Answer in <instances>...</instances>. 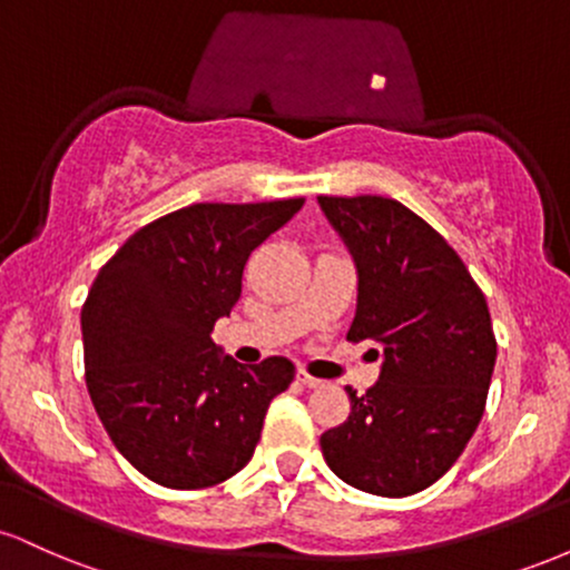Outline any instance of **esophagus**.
Instances as JSON below:
<instances>
[{"label":"esophagus","instance_id":"34e87169","mask_svg":"<svg viewBox=\"0 0 570 570\" xmlns=\"http://www.w3.org/2000/svg\"><path fill=\"white\" fill-rule=\"evenodd\" d=\"M297 381H299V383H303V385H305V389H322V385H324V381H318V377L307 375V372H303V370H299V372H297Z\"/></svg>","mask_w":570,"mask_h":570}]
</instances>
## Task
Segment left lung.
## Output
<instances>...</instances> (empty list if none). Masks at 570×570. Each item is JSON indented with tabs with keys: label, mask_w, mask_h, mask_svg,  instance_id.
Masks as SVG:
<instances>
[{
	"label": "left lung",
	"mask_w": 570,
	"mask_h": 570,
	"mask_svg": "<svg viewBox=\"0 0 570 570\" xmlns=\"http://www.w3.org/2000/svg\"><path fill=\"white\" fill-rule=\"evenodd\" d=\"M356 265L348 340H372L381 375L322 434L326 466L364 493L402 499L434 485L485 412L495 337L485 294L434 227L381 195L318 198Z\"/></svg>",
	"instance_id": "left-lung-1"
}]
</instances>
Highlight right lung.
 Instances as JSON below:
<instances>
[{
	"instance_id": "obj_1",
	"label": "right lung",
	"mask_w": 570,
	"mask_h": 570,
	"mask_svg": "<svg viewBox=\"0 0 570 570\" xmlns=\"http://www.w3.org/2000/svg\"><path fill=\"white\" fill-rule=\"evenodd\" d=\"M303 203H195L149 222L98 271L80 313L85 383L115 448L158 485L238 474L294 381L289 358L244 367L212 332L238 303L248 254Z\"/></svg>"
}]
</instances>
